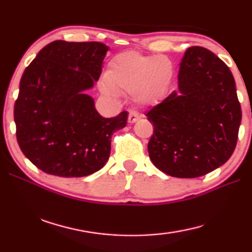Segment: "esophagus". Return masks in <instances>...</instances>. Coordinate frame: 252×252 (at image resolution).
Listing matches in <instances>:
<instances>
[{
	"instance_id": "obj_1",
	"label": "esophagus",
	"mask_w": 252,
	"mask_h": 252,
	"mask_svg": "<svg viewBox=\"0 0 252 252\" xmlns=\"http://www.w3.org/2000/svg\"><path fill=\"white\" fill-rule=\"evenodd\" d=\"M140 119V114L136 112V111H131L129 113V118H127V121L129 123H134Z\"/></svg>"
}]
</instances>
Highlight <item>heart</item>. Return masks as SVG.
<instances>
[{
	"mask_svg": "<svg viewBox=\"0 0 252 252\" xmlns=\"http://www.w3.org/2000/svg\"><path fill=\"white\" fill-rule=\"evenodd\" d=\"M173 75L174 65L169 58L129 51L110 62L106 83L101 89L106 94H116L117 90L130 93L140 103L151 104L167 94Z\"/></svg>",
	"mask_w": 252,
	"mask_h": 252,
	"instance_id": "obj_1",
	"label": "heart"
}]
</instances>
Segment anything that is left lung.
<instances>
[{"label":"left lung","instance_id":"left-lung-1","mask_svg":"<svg viewBox=\"0 0 252 252\" xmlns=\"http://www.w3.org/2000/svg\"><path fill=\"white\" fill-rule=\"evenodd\" d=\"M179 90L148 111L152 163L176 178H198L229 160L241 122L236 82L223 61L201 46L185 53Z\"/></svg>","mask_w":252,"mask_h":252}]
</instances>
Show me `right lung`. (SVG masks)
Here are the masks:
<instances>
[{"instance_id": "obj_1", "label": "right lung", "mask_w": 252, "mask_h": 252, "mask_svg": "<svg viewBox=\"0 0 252 252\" xmlns=\"http://www.w3.org/2000/svg\"><path fill=\"white\" fill-rule=\"evenodd\" d=\"M109 50L101 42L54 41L25 69L14 104L16 139L42 171L63 178L96 172L106 163L114 132L127 112L103 118L84 94L100 78Z\"/></svg>"}]
</instances>
